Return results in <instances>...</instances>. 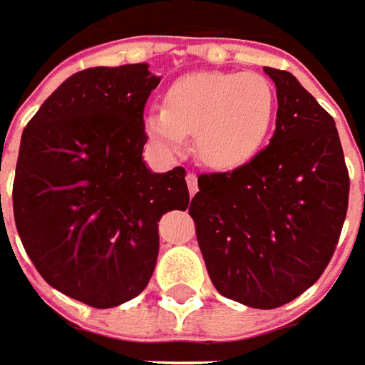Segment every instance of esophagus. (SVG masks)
Instances as JSON below:
<instances>
[{
    "mask_svg": "<svg viewBox=\"0 0 365 365\" xmlns=\"http://www.w3.org/2000/svg\"><path fill=\"white\" fill-rule=\"evenodd\" d=\"M187 185H188V192H190V196H195L196 190H198V177H196L195 173H188L187 175Z\"/></svg>",
    "mask_w": 365,
    "mask_h": 365,
    "instance_id": "obj_1",
    "label": "esophagus"
}]
</instances>
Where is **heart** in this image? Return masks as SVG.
Listing matches in <instances>:
<instances>
[{"label": "heart", "instance_id": "b5f03b06", "mask_svg": "<svg viewBox=\"0 0 365 365\" xmlns=\"http://www.w3.org/2000/svg\"><path fill=\"white\" fill-rule=\"evenodd\" d=\"M277 94L255 72H190L165 92V108L145 113V131L167 153L185 151L195 133L196 155L212 169L252 161L269 135Z\"/></svg>", "mask_w": 365, "mask_h": 365}]
</instances>
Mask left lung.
Segmentation results:
<instances>
[{
  "instance_id": "1",
  "label": "left lung",
  "mask_w": 365,
  "mask_h": 365,
  "mask_svg": "<svg viewBox=\"0 0 365 365\" xmlns=\"http://www.w3.org/2000/svg\"><path fill=\"white\" fill-rule=\"evenodd\" d=\"M263 71L279 104L269 145L237 169L200 175L188 214L218 293L277 309L327 269L350 178L332 115L291 72Z\"/></svg>"
}]
</instances>
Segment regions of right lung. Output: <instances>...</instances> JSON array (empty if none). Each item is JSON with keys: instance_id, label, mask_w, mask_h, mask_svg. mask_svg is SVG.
Returning <instances> with one entry per match:
<instances>
[{"instance_id": "add662e5", "label": "right lung", "mask_w": 365, "mask_h": 365, "mask_svg": "<svg viewBox=\"0 0 365 365\" xmlns=\"http://www.w3.org/2000/svg\"><path fill=\"white\" fill-rule=\"evenodd\" d=\"M159 82L145 63L80 71L23 129L13 180L23 247L48 285L94 309L145 289L157 222L190 200L182 167L143 161V110Z\"/></svg>"}]
</instances>
